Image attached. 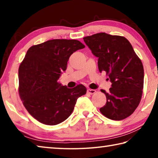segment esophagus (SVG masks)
Listing matches in <instances>:
<instances>
[{"instance_id": "obj_1", "label": "esophagus", "mask_w": 158, "mask_h": 158, "mask_svg": "<svg viewBox=\"0 0 158 158\" xmlns=\"http://www.w3.org/2000/svg\"><path fill=\"white\" fill-rule=\"evenodd\" d=\"M95 92H96V90H94V89H88L87 90V93H89V94H90V95H93V94H94V93H95Z\"/></svg>"}]
</instances>
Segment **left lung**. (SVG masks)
<instances>
[{"label":"left lung","instance_id":"left-lung-1","mask_svg":"<svg viewBox=\"0 0 158 158\" xmlns=\"http://www.w3.org/2000/svg\"><path fill=\"white\" fill-rule=\"evenodd\" d=\"M84 41L98 58L99 71H105L111 82L109 93L101 90L106 95V102L100 112L114 121L126 118L141 101L144 77L142 63L123 36L100 33L85 37Z\"/></svg>","mask_w":158,"mask_h":158}]
</instances>
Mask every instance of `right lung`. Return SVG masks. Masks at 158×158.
<instances>
[{"label":"right lung","instance_id":"add662e5","mask_svg":"<svg viewBox=\"0 0 158 158\" xmlns=\"http://www.w3.org/2000/svg\"><path fill=\"white\" fill-rule=\"evenodd\" d=\"M85 46L76 40L56 39L28 49L19 68V93L25 108L37 121L55 125L73 113L84 85L68 89L57 81L70 56Z\"/></svg>","mask_w":158,"mask_h":158}]
</instances>
